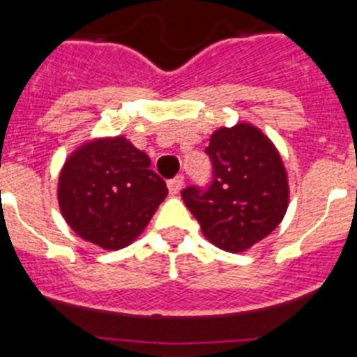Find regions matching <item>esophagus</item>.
I'll use <instances>...</instances> for the list:
<instances>
[{
	"instance_id": "34e87169",
	"label": "esophagus",
	"mask_w": 357,
	"mask_h": 357,
	"mask_svg": "<svg viewBox=\"0 0 357 357\" xmlns=\"http://www.w3.org/2000/svg\"><path fill=\"white\" fill-rule=\"evenodd\" d=\"M182 185H184V176L182 175H178V176H175V178H172V181H168V189L172 195L178 193V191L182 189Z\"/></svg>"
}]
</instances>
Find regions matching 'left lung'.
<instances>
[{"mask_svg": "<svg viewBox=\"0 0 357 357\" xmlns=\"http://www.w3.org/2000/svg\"><path fill=\"white\" fill-rule=\"evenodd\" d=\"M206 153L213 182L189 185L182 198L213 245L245 252L277 229L289 200L288 173L273 143L250 123L213 132Z\"/></svg>", "mask_w": 357, "mask_h": 357, "instance_id": "obj_1", "label": "left lung"}]
</instances>
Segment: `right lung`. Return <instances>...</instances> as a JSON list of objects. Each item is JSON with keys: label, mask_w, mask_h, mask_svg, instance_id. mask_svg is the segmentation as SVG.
<instances>
[{"label": "right lung", "mask_w": 357, "mask_h": 357, "mask_svg": "<svg viewBox=\"0 0 357 357\" xmlns=\"http://www.w3.org/2000/svg\"><path fill=\"white\" fill-rule=\"evenodd\" d=\"M56 193L62 216L82 239L118 250L143 232L168 188L150 169V157L116 135L73 151Z\"/></svg>", "instance_id": "obj_1"}]
</instances>
